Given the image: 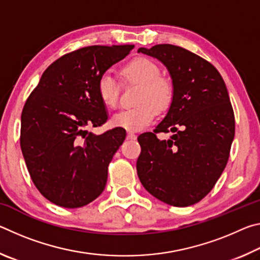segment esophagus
<instances>
[{"mask_svg":"<svg viewBox=\"0 0 260 260\" xmlns=\"http://www.w3.org/2000/svg\"><path fill=\"white\" fill-rule=\"evenodd\" d=\"M127 139H128V140H135L136 139V134L132 133V132H128V133H127Z\"/></svg>","mask_w":260,"mask_h":260,"instance_id":"34e87169","label":"esophagus"}]
</instances>
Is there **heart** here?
<instances>
[{"label": "heart", "instance_id": "b5f03b06", "mask_svg": "<svg viewBox=\"0 0 260 260\" xmlns=\"http://www.w3.org/2000/svg\"><path fill=\"white\" fill-rule=\"evenodd\" d=\"M127 81L140 83L136 107L118 112L112 117V124L129 132H139L150 125L157 111L169 109L173 101L174 89L171 81L160 77L157 64L147 58H136L122 69ZM98 93L107 108H117L119 101V85L113 74L107 71L100 77Z\"/></svg>", "mask_w": 260, "mask_h": 260}]
</instances>
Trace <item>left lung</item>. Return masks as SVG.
<instances>
[{
    "mask_svg": "<svg viewBox=\"0 0 260 260\" xmlns=\"http://www.w3.org/2000/svg\"><path fill=\"white\" fill-rule=\"evenodd\" d=\"M138 51L165 65L174 89L164 119L153 133L138 138L139 179L166 204L192 205L214 187L230 157L235 119L226 85L212 64L184 48L156 45ZM170 131V139H157Z\"/></svg>",
    "mask_w": 260,
    "mask_h": 260,
    "instance_id": "obj_1",
    "label": "left lung"
}]
</instances>
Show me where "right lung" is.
Instances as JSON below:
<instances>
[{"label":"right lung","instance_id":"1","mask_svg":"<svg viewBox=\"0 0 260 260\" xmlns=\"http://www.w3.org/2000/svg\"><path fill=\"white\" fill-rule=\"evenodd\" d=\"M133 48L90 46L69 52L48 67L26 101L21 152L35 187L51 203L81 208L104 190L108 166L126 131L116 127L96 135L87 127L108 120L99 79Z\"/></svg>","mask_w":260,"mask_h":260}]
</instances>
